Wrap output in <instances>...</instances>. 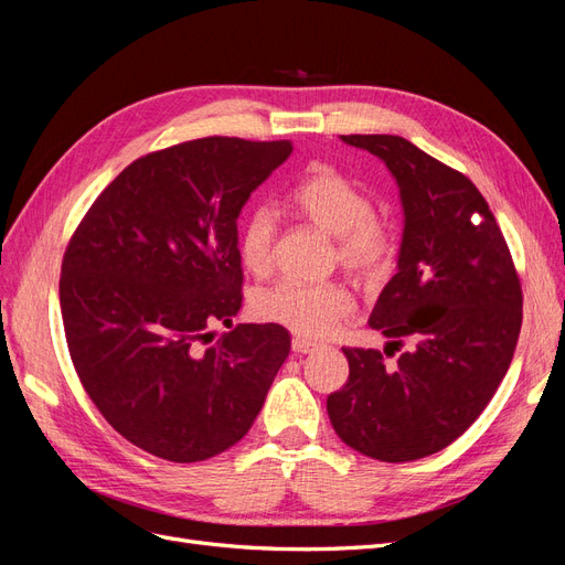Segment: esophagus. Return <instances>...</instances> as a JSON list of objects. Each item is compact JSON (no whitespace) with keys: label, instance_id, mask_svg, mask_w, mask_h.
Masks as SVG:
<instances>
[{"label":"esophagus","instance_id":"obj_1","mask_svg":"<svg viewBox=\"0 0 565 565\" xmlns=\"http://www.w3.org/2000/svg\"><path fill=\"white\" fill-rule=\"evenodd\" d=\"M318 349V344L316 341H311V339H303V337H295L292 339V351L295 353H313Z\"/></svg>","mask_w":565,"mask_h":565}]
</instances>
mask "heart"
Instances as JSON below:
<instances>
[{"instance_id":"1","label":"heart","mask_w":565,"mask_h":565,"mask_svg":"<svg viewBox=\"0 0 565 565\" xmlns=\"http://www.w3.org/2000/svg\"><path fill=\"white\" fill-rule=\"evenodd\" d=\"M289 207L334 237L337 262L358 278L382 273L393 256V235L374 216L372 195L334 167L316 164L287 195ZM276 216L270 210H254L241 228L237 252L243 266L264 276L273 264ZM254 313L266 322L282 324L303 337H330L353 313V299L337 282H301L285 278L256 292Z\"/></svg>"}]
</instances>
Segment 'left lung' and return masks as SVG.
I'll return each instance as SVG.
<instances>
[{
    "label": "left lung",
    "mask_w": 565,
    "mask_h": 565,
    "mask_svg": "<svg viewBox=\"0 0 565 565\" xmlns=\"http://www.w3.org/2000/svg\"><path fill=\"white\" fill-rule=\"evenodd\" d=\"M341 141L380 158L398 185L403 237L370 328L405 345L396 364L377 349H344L349 382L330 393L337 436L380 461L443 450L483 413L521 332V282L478 188L391 134Z\"/></svg>",
    "instance_id": "obj_1"
}]
</instances>
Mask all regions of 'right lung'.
<instances>
[{
    "label": "right lung",
    "instance_id": "obj_1",
    "mask_svg": "<svg viewBox=\"0 0 565 565\" xmlns=\"http://www.w3.org/2000/svg\"><path fill=\"white\" fill-rule=\"evenodd\" d=\"M289 152L292 141L228 136L150 152L96 198L67 245L61 313L73 365L136 448L181 465L210 459L262 413L289 332L233 324L237 216ZM216 321L230 328L218 340Z\"/></svg>",
    "mask_w": 565,
    "mask_h": 565
}]
</instances>
